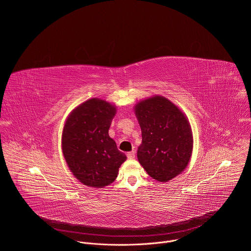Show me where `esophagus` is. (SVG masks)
<instances>
[{
  "label": "esophagus",
  "instance_id": "obj_1",
  "mask_svg": "<svg viewBox=\"0 0 251 251\" xmlns=\"http://www.w3.org/2000/svg\"><path fill=\"white\" fill-rule=\"evenodd\" d=\"M127 158H128V159H130V160L134 159V158H135V152H134V151L128 152V153H127Z\"/></svg>",
  "mask_w": 251,
  "mask_h": 251
}]
</instances>
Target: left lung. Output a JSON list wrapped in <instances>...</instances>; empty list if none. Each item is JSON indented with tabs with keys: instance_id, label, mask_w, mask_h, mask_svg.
<instances>
[{
	"instance_id": "8db88e82",
	"label": "left lung",
	"mask_w": 251,
	"mask_h": 251,
	"mask_svg": "<svg viewBox=\"0 0 251 251\" xmlns=\"http://www.w3.org/2000/svg\"><path fill=\"white\" fill-rule=\"evenodd\" d=\"M135 113L142 131L140 164L156 181H170L186 169L192 155L193 135L186 116L162 96L141 101Z\"/></svg>"
}]
</instances>
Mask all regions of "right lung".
Returning a JSON list of instances; mask_svg holds the SVG:
<instances>
[{
	"label": "right lung",
	"instance_id": "right-lung-1",
	"mask_svg": "<svg viewBox=\"0 0 251 251\" xmlns=\"http://www.w3.org/2000/svg\"><path fill=\"white\" fill-rule=\"evenodd\" d=\"M115 112V106L93 98L79 105L65 122L63 156L70 171L85 186H108L126 160L108 134Z\"/></svg>",
	"mask_w": 251,
	"mask_h": 251
}]
</instances>
